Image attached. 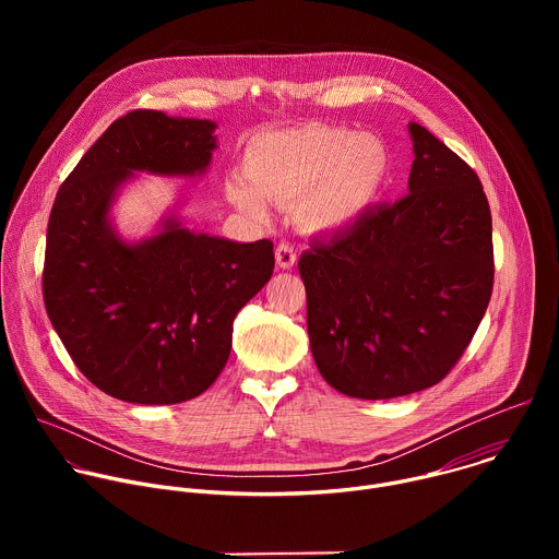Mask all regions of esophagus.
Segmentation results:
<instances>
[{"mask_svg": "<svg viewBox=\"0 0 559 559\" xmlns=\"http://www.w3.org/2000/svg\"><path fill=\"white\" fill-rule=\"evenodd\" d=\"M276 265L281 270H292L296 265V250L289 241H281L276 246Z\"/></svg>", "mask_w": 559, "mask_h": 559, "instance_id": "34e87169", "label": "esophagus"}]
</instances>
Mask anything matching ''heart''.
Segmentation results:
<instances>
[{"label":"heart","instance_id":"1","mask_svg":"<svg viewBox=\"0 0 559 559\" xmlns=\"http://www.w3.org/2000/svg\"><path fill=\"white\" fill-rule=\"evenodd\" d=\"M389 152L373 134L338 126H302L254 139L246 175L225 183L229 201L252 216H267V199L296 201L313 231H336L358 221L378 199Z\"/></svg>","mask_w":559,"mask_h":559}]
</instances>
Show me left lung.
<instances>
[{
  "label": "left lung",
  "mask_w": 559,
  "mask_h": 559,
  "mask_svg": "<svg viewBox=\"0 0 559 559\" xmlns=\"http://www.w3.org/2000/svg\"><path fill=\"white\" fill-rule=\"evenodd\" d=\"M409 194L300 254L309 345L341 393L386 401L438 384L491 300L493 227L480 179L409 123Z\"/></svg>",
  "instance_id": "1"
}]
</instances>
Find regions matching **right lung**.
<instances>
[{"label":"right lung","mask_w":559,"mask_h":559,"mask_svg":"<svg viewBox=\"0 0 559 559\" xmlns=\"http://www.w3.org/2000/svg\"><path fill=\"white\" fill-rule=\"evenodd\" d=\"M214 130L210 119L128 112L57 192L46 234V311L79 371L119 401L177 405L201 395L229 358L236 313L272 278L267 238L236 243L170 214L130 243L110 221L134 173L205 175Z\"/></svg>","instance_id":"obj_1"}]
</instances>
